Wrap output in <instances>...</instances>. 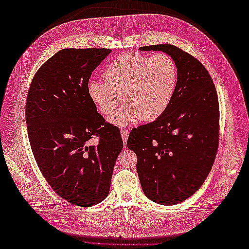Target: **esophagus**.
I'll return each mask as SVG.
<instances>
[{"mask_svg": "<svg viewBox=\"0 0 249 249\" xmlns=\"http://www.w3.org/2000/svg\"><path fill=\"white\" fill-rule=\"evenodd\" d=\"M120 134H122V138H123V141H124V144L125 145L126 144V141H127V137H129V132H127L124 129H122V130H120Z\"/></svg>", "mask_w": 249, "mask_h": 249, "instance_id": "esophagus-1", "label": "esophagus"}]
</instances>
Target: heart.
<instances>
[{
	"label": "heart",
	"mask_w": 249,
	"mask_h": 249,
	"mask_svg": "<svg viewBox=\"0 0 249 249\" xmlns=\"http://www.w3.org/2000/svg\"><path fill=\"white\" fill-rule=\"evenodd\" d=\"M105 82L88 83L89 99L105 116L114 113L124 95L127 103L110 118L116 125H126L160 118L175 96L178 66L165 53L146 56L127 53L111 62L104 71Z\"/></svg>",
	"instance_id": "obj_1"
}]
</instances>
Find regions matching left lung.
I'll return each instance as SVG.
<instances>
[{
    "mask_svg": "<svg viewBox=\"0 0 249 249\" xmlns=\"http://www.w3.org/2000/svg\"><path fill=\"white\" fill-rule=\"evenodd\" d=\"M175 60L178 84L166 112L133 129L126 145L137 155L146 197L164 206L186 200L205 182L219 142V104L210 73L196 58L172 44L142 47Z\"/></svg>",
    "mask_w": 249,
    "mask_h": 249,
    "instance_id": "1",
    "label": "left lung"
}]
</instances>
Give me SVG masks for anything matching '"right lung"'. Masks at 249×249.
Segmentation results:
<instances>
[{"label": "right lung", "instance_id": "obj_1", "mask_svg": "<svg viewBox=\"0 0 249 249\" xmlns=\"http://www.w3.org/2000/svg\"><path fill=\"white\" fill-rule=\"evenodd\" d=\"M109 49H63L37 71L26 103L28 136L37 165L59 196L92 207L108 196L124 146L117 126L89 99L92 71ZM96 137L94 146L89 140Z\"/></svg>", "mask_w": 249, "mask_h": 249}]
</instances>
